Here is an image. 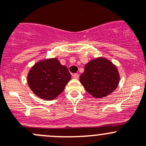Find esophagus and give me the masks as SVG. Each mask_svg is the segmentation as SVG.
<instances>
[{"mask_svg": "<svg viewBox=\"0 0 146 146\" xmlns=\"http://www.w3.org/2000/svg\"><path fill=\"white\" fill-rule=\"evenodd\" d=\"M73 77L74 79H78L79 78V74H73Z\"/></svg>", "mask_w": 146, "mask_h": 146, "instance_id": "1", "label": "esophagus"}]
</instances>
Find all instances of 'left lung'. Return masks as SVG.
Here are the masks:
<instances>
[{
  "label": "left lung",
  "mask_w": 146,
  "mask_h": 146,
  "mask_svg": "<svg viewBox=\"0 0 146 146\" xmlns=\"http://www.w3.org/2000/svg\"><path fill=\"white\" fill-rule=\"evenodd\" d=\"M80 80L87 92L95 98H101L117 88L120 75L116 66L110 61L99 57L84 66V72L80 75Z\"/></svg>",
  "instance_id": "left-lung-1"
}]
</instances>
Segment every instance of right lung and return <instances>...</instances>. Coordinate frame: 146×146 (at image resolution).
<instances>
[{"instance_id":"obj_1","label":"right lung","mask_w":146,"mask_h":146,"mask_svg":"<svg viewBox=\"0 0 146 146\" xmlns=\"http://www.w3.org/2000/svg\"><path fill=\"white\" fill-rule=\"evenodd\" d=\"M71 77L67 68L54 58L37 62L29 71L28 84L36 96L51 100L63 92Z\"/></svg>"}]
</instances>
